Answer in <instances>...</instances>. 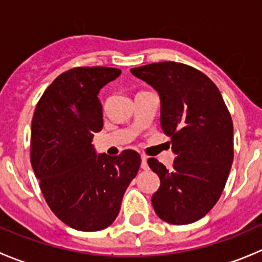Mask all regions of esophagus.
<instances>
[{
	"mask_svg": "<svg viewBox=\"0 0 262 262\" xmlns=\"http://www.w3.org/2000/svg\"><path fill=\"white\" fill-rule=\"evenodd\" d=\"M141 160H142L141 168H143V170H148V163H147V157H146V156H142Z\"/></svg>",
	"mask_w": 262,
	"mask_h": 262,
	"instance_id": "esophagus-1",
	"label": "esophagus"
}]
</instances>
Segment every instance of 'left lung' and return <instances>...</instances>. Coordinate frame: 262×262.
Listing matches in <instances>:
<instances>
[{
    "label": "left lung",
    "mask_w": 262,
    "mask_h": 262,
    "mask_svg": "<svg viewBox=\"0 0 262 262\" xmlns=\"http://www.w3.org/2000/svg\"><path fill=\"white\" fill-rule=\"evenodd\" d=\"M158 92L161 128L171 138L175 160L167 170L148 158L161 185L152 205L162 221L189 224L215 205L233 162V123L218 87L184 63L160 62L132 68Z\"/></svg>",
    "instance_id": "1"
}]
</instances>
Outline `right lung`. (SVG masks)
<instances>
[{
	"label": "right lung",
	"mask_w": 262,
	"mask_h": 262,
	"mask_svg": "<svg viewBox=\"0 0 262 262\" xmlns=\"http://www.w3.org/2000/svg\"><path fill=\"white\" fill-rule=\"evenodd\" d=\"M120 73L110 67L72 68L49 84L34 112L31 166L52 212L77 231H100L115 221L141 166L136 150L112 157L96 155L91 144L102 129L97 95Z\"/></svg>",
	"instance_id": "1"
}]
</instances>
